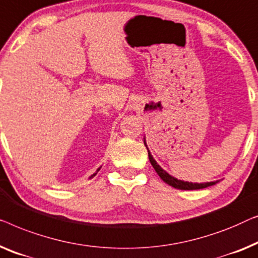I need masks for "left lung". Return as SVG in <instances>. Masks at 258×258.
Listing matches in <instances>:
<instances>
[{
    "label": "left lung",
    "mask_w": 258,
    "mask_h": 258,
    "mask_svg": "<svg viewBox=\"0 0 258 258\" xmlns=\"http://www.w3.org/2000/svg\"><path fill=\"white\" fill-rule=\"evenodd\" d=\"M145 143V146L147 148V145H146V141H144ZM148 151V148H147ZM148 158H150V161H151V165L153 166V168L155 169V172L158 173V175L161 177L162 180L165 181L166 183H168L169 186H172L174 188H177V189H182V190H191V189H202V188H207L209 186H213V184H215L217 181L215 182H206V183H193V182H184V181H181V180H177L175 177H173L172 175H169L168 173L166 172L161 168L160 166L157 164V161L154 160L153 157H152V154L150 153V151H148Z\"/></svg>",
    "instance_id": "1"
}]
</instances>
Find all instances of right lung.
Returning a JSON list of instances; mask_svg holds the SVG:
<instances>
[{
    "label": "right lung",
    "instance_id": "add662e5",
    "mask_svg": "<svg viewBox=\"0 0 258 258\" xmlns=\"http://www.w3.org/2000/svg\"><path fill=\"white\" fill-rule=\"evenodd\" d=\"M99 169H100V168H98V170H99ZM98 170H97V172H98ZM96 174H97V173H96ZM96 174H93V175H92V176H94V175H96ZM92 176H91V177H92Z\"/></svg>",
    "mask_w": 258,
    "mask_h": 258
}]
</instances>
